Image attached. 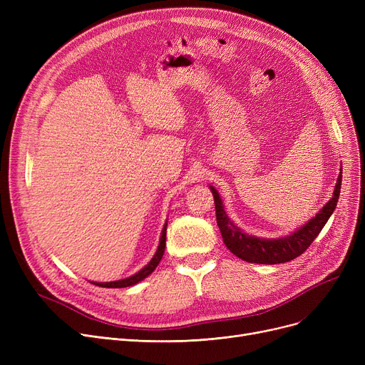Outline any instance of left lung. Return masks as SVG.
Listing matches in <instances>:
<instances>
[{
	"label": "left lung",
	"instance_id": "obj_1",
	"mask_svg": "<svg viewBox=\"0 0 365 365\" xmlns=\"http://www.w3.org/2000/svg\"><path fill=\"white\" fill-rule=\"evenodd\" d=\"M340 186L341 175H339L337 178L331 200L322 207V210H319V213H317L315 217H312L308 223H304L302 227H299L297 231L282 238H259L241 231V229L227 217L217 190L213 186H210V189H212V194L215 197L217 226L220 229L223 242L229 248V252H232L237 257L250 263L277 264L290 262L299 257L302 253L306 252V248L312 244V241L318 237L321 229L325 226V223H327V220L334 212L340 195Z\"/></svg>",
	"mask_w": 365,
	"mask_h": 365
}]
</instances>
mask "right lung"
Wrapping results in <instances>:
<instances>
[{
  "label": "right lung",
  "mask_w": 365,
  "mask_h": 365,
  "mask_svg": "<svg viewBox=\"0 0 365 365\" xmlns=\"http://www.w3.org/2000/svg\"><path fill=\"white\" fill-rule=\"evenodd\" d=\"M165 231H167V223L164 225L163 227V232H161V238H160V244H158V248L155 255H153V257L150 259V262L142 267V269L139 272H136L134 275L128 277V278H124V279H118V281H110V282H91V284H96L99 287H106V289H123V287H130V285H134L140 282L142 279H145L148 275H150L153 271H155V267L158 266V263L161 262L163 259V255H164V250H165Z\"/></svg>",
  "instance_id": "obj_1"
}]
</instances>
